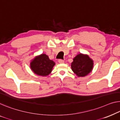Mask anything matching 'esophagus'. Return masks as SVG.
Wrapping results in <instances>:
<instances>
[{
  "mask_svg": "<svg viewBox=\"0 0 120 120\" xmlns=\"http://www.w3.org/2000/svg\"><path fill=\"white\" fill-rule=\"evenodd\" d=\"M58 62H59L60 64H62V63H64V60H62V59H59L58 60Z\"/></svg>",
  "mask_w": 120,
  "mask_h": 120,
  "instance_id": "34e87169",
  "label": "esophagus"
}]
</instances>
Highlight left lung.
Instances as JSON below:
<instances>
[{
    "mask_svg": "<svg viewBox=\"0 0 120 120\" xmlns=\"http://www.w3.org/2000/svg\"><path fill=\"white\" fill-rule=\"evenodd\" d=\"M93 61L88 55L79 54L73 59L71 68L75 74L79 77H82L88 75L93 68Z\"/></svg>",
    "mask_w": 120,
    "mask_h": 120,
    "instance_id": "obj_1",
    "label": "left lung"
}]
</instances>
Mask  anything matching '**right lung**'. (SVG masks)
Wrapping results in <instances>:
<instances>
[{"label":"right lung","instance_id":"right-lung-1","mask_svg":"<svg viewBox=\"0 0 120 120\" xmlns=\"http://www.w3.org/2000/svg\"><path fill=\"white\" fill-rule=\"evenodd\" d=\"M55 65L53 61L50 60L45 54L35 57L30 63V67L35 74L40 76H47L51 73Z\"/></svg>","mask_w":120,"mask_h":120}]
</instances>
